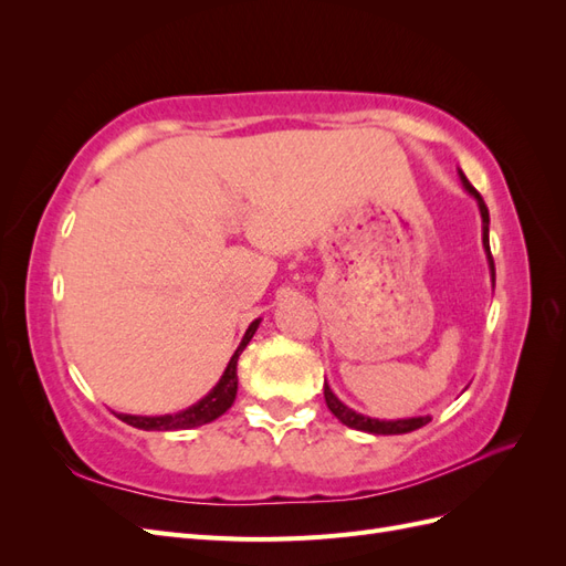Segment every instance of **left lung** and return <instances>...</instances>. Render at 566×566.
<instances>
[{
	"mask_svg": "<svg viewBox=\"0 0 566 566\" xmlns=\"http://www.w3.org/2000/svg\"><path fill=\"white\" fill-rule=\"evenodd\" d=\"M460 175V181L462 186H465V191L476 200L479 205V212H482V243H484V250H486V260H489V269H491V281L495 283V266H493V256H491V248H489V208L484 198L479 196L476 188L468 181V177ZM323 397H325V403H328L331 413L342 422L352 427V430H361V432H368V434H406V432H413V430H420V427H424L427 422H430L432 418L430 416H420V418H403V420H378V418H368V416H361L356 413V410H352L349 406L342 403L333 389L328 387V382L323 385Z\"/></svg>",
	"mask_w": 566,
	"mask_h": 566,
	"instance_id": "8db88e82",
	"label": "left lung"
}]
</instances>
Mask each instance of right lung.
<instances>
[{
	"mask_svg": "<svg viewBox=\"0 0 566 566\" xmlns=\"http://www.w3.org/2000/svg\"><path fill=\"white\" fill-rule=\"evenodd\" d=\"M262 318H254L250 323V328L245 331V337L241 339V345L233 352L231 361L221 375L219 382L210 389L208 397H202L198 403L188 406L186 410H179V413L172 416H127V413H115L119 420L136 427V430H146V432H175V430H191V427H200L208 424L212 420H217L219 416H224L227 410L231 408V403L235 401V391H238V375H235V366H238V356L243 354V349L248 347V342L252 339L254 331L260 328Z\"/></svg>",
	"mask_w": 566,
	"mask_h": 566,
	"instance_id": "obj_1",
	"label": "right lung"
}]
</instances>
